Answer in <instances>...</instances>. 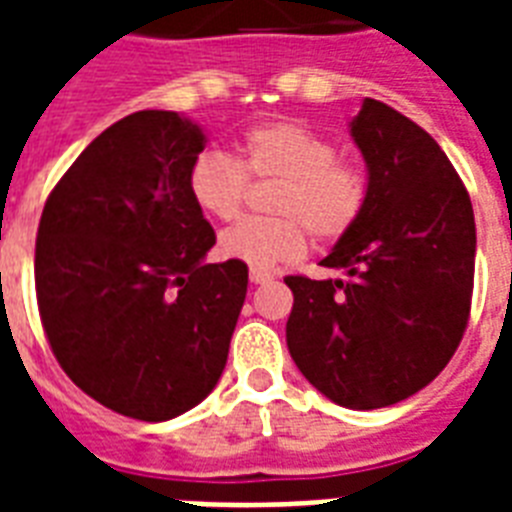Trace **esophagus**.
I'll list each match as a JSON object with an SVG mask.
<instances>
[{
    "label": "esophagus",
    "instance_id": "34e87169",
    "mask_svg": "<svg viewBox=\"0 0 512 512\" xmlns=\"http://www.w3.org/2000/svg\"><path fill=\"white\" fill-rule=\"evenodd\" d=\"M249 281H252V284H268V281H273V276L268 271H257V268H252V271H249Z\"/></svg>",
    "mask_w": 512,
    "mask_h": 512
}]
</instances>
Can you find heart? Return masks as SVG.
Returning a JSON list of instances; mask_svg holds the SVG:
<instances>
[{
    "label": "heart",
    "mask_w": 512,
    "mask_h": 512,
    "mask_svg": "<svg viewBox=\"0 0 512 512\" xmlns=\"http://www.w3.org/2000/svg\"><path fill=\"white\" fill-rule=\"evenodd\" d=\"M247 177L276 180L268 209L273 217H249L220 236L217 249L249 268H276L297 260L316 241H337L356 225L366 204V175L340 159L332 140L295 122L257 124L241 135L236 159L201 151L188 167V196L215 220H233L247 199Z\"/></svg>",
    "instance_id": "b5f03b06"
}]
</instances>
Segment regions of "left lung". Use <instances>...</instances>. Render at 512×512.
<instances>
[{"label":"left lung","mask_w":512,"mask_h":512,"mask_svg":"<svg viewBox=\"0 0 512 512\" xmlns=\"http://www.w3.org/2000/svg\"><path fill=\"white\" fill-rule=\"evenodd\" d=\"M350 138L366 162V204L321 265L348 279L287 276V345L329 401L380 409L441 374L468 327L476 220L436 140L364 98Z\"/></svg>","instance_id":"8db88e82"}]
</instances>
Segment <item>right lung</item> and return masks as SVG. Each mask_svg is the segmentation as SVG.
Wrapping results in <instances>:
<instances>
[{
  "mask_svg": "<svg viewBox=\"0 0 512 512\" xmlns=\"http://www.w3.org/2000/svg\"><path fill=\"white\" fill-rule=\"evenodd\" d=\"M207 135L175 111H135L84 148L44 204L36 303L63 372L143 422L212 393L247 297L239 260L204 263L215 231L188 196Z\"/></svg>",
  "mask_w": 512,
  "mask_h": 512,
  "instance_id": "1",
  "label": "right lung"
}]
</instances>
